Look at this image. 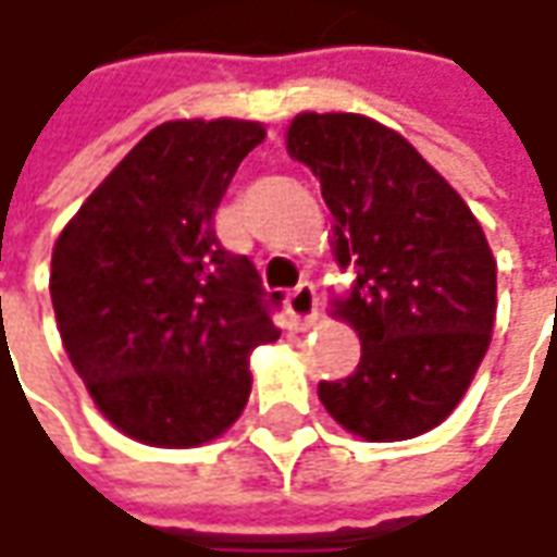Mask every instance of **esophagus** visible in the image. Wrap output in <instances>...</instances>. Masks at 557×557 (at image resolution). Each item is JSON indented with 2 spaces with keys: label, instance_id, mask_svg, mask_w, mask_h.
<instances>
[{
  "label": "esophagus",
  "instance_id": "obj_1",
  "mask_svg": "<svg viewBox=\"0 0 557 557\" xmlns=\"http://www.w3.org/2000/svg\"><path fill=\"white\" fill-rule=\"evenodd\" d=\"M286 311L296 320V326L308 330L317 320V289L314 283H298L296 289L286 296Z\"/></svg>",
  "mask_w": 557,
  "mask_h": 557
}]
</instances>
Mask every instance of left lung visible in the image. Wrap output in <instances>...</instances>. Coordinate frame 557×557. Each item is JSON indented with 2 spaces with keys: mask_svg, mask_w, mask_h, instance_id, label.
<instances>
[{
  "mask_svg": "<svg viewBox=\"0 0 557 557\" xmlns=\"http://www.w3.org/2000/svg\"><path fill=\"white\" fill-rule=\"evenodd\" d=\"M286 150L320 178L336 261L355 271L336 314L360 336V363L320 382V404L367 441L432 432L493 333L496 261L481 224L407 138L367 116L298 113Z\"/></svg>",
  "mask_w": 557,
  "mask_h": 557,
  "instance_id": "obj_1",
  "label": "left lung"
}]
</instances>
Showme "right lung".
Returning a JSON list of instances; mask_svg holds the SVG:
<instances>
[{
    "mask_svg": "<svg viewBox=\"0 0 557 557\" xmlns=\"http://www.w3.org/2000/svg\"><path fill=\"white\" fill-rule=\"evenodd\" d=\"M259 123L157 125L61 231L51 305L73 370L135 441L197 447L249 400V355L280 336V293L215 237V209Z\"/></svg>",
    "mask_w": 557,
    "mask_h": 557,
    "instance_id": "1",
    "label": "right lung"
}]
</instances>
